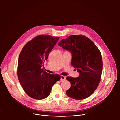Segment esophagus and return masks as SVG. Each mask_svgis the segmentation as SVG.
<instances>
[{"instance_id":"esophagus-1","label":"esophagus","mask_w":120,"mask_h":120,"mask_svg":"<svg viewBox=\"0 0 120 120\" xmlns=\"http://www.w3.org/2000/svg\"><path fill=\"white\" fill-rule=\"evenodd\" d=\"M65 79H66L65 76H63V75H61V80H65Z\"/></svg>"}]
</instances>
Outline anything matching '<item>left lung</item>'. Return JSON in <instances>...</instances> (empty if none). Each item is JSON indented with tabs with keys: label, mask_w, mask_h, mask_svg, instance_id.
I'll list each match as a JSON object with an SVG mask.
<instances>
[{
	"label": "left lung",
	"mask_w": 120,
	"mask_h": 120,
	"mask_svg": "<svg viewBox=\"0 0 120 120\" xmlns=\"http://www.w3.org/2000/svg\"><path fill=\"white\" fill-rule=\"evenodd\" d=\"M58 45L71 53L72 65L79 73L76 78L66 77L71 83L67 95L75 100L89 97L97 88L101 77L102 61L100 50L89 38L82 35L70 36Z\"/></svg>",
	"instance_id": "1"
}]
</instances>
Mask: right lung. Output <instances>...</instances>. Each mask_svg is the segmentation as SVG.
I'll return each mask as SVG.
<instances>
[{"instance_id": "obj_1", "label": "right lung", "mask_w": 120, "mask_h": 120, "mask_svg": "<svg viewBox=\"0 0 120 120\" xmlns=\"http://www.w3.org/2000/svg\"><path fill=\"white\" fill-rule=\"evenodd\" d=\"M59 39L48 35H39L28 42L20 53L18 76L23 89L31 98L41 100L48 97L59 75H52L41 69L51 51Z\"/></svg>"}]
</instances>
